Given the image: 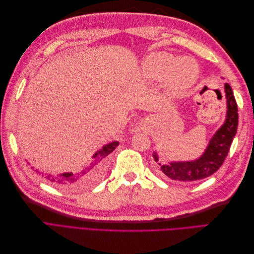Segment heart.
<instances>
[{
    "label": "heart",
    "mask_w": 254,
    "mask_h": 254,
    "mask_svg": "<svg viewBox=\"0 0 254 254\" xmlns=\"http://www.w3.org/2000/svg\"><path fill=\"white\" fill-rule=\"evenodd\" d=\"M144 71L149 77L161 78L167 75L174 90H186L198 77V66L190 58H176L164 53L151 54L144 61Z\"/></svg>",
    "instance_id": "b5f03b06"
}]
</instances>
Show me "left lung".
Segmentation results:
<instances>
[{
	"label": "left lung",
	"mask_w": 254,
	"mask_h": 254,
	"mask_svg": "<svg viewBox=\"0 0 254 254\" xmlns=\"http://www.w3.org/2000/svg\"><path fill=\"white\" fill-rule=\"evenodd\" d=\"M225 91L228 106L226 122L214 134L201 158L191 161V162H173L170 164H163L159 162L157 153H153L155 161L159 165V172L164 177L178 182H193L213 175L224 163L238 125L237 105L233 91L229 83L225 84Z\"/></svg>",
	"instance_id": "obj_1"
}]
</instances>
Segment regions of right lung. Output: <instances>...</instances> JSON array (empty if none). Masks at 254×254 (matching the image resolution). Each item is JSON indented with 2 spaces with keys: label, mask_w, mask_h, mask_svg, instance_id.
<instances>
[{
  "label": "right lung",
  "mask_w": 254,
  "mask_h": 254,
  "mask_svg": "<svg viewBox=\"0 0 254 254\" xmlns=\"http://www.w3.org/2000/svg\"><path fill=\"white\" fill-rule=\"evenodd\" d=\"M119 142H112L108 145L103 147L102 150L96 152L93 157L96 160L92 163L86 170L81 171L78 174L73 173H65V174H59L56 176L49 175L47 176V179L54 184V186L59 187L61 189L68 190H78L83 188L88 187L89 184L95 178L96 175L101 171V167L104 164L105 158L112 152L115 148L118 147Z\"/></svg>",
  "instance_id": "add662e5"
}]
</instances>
